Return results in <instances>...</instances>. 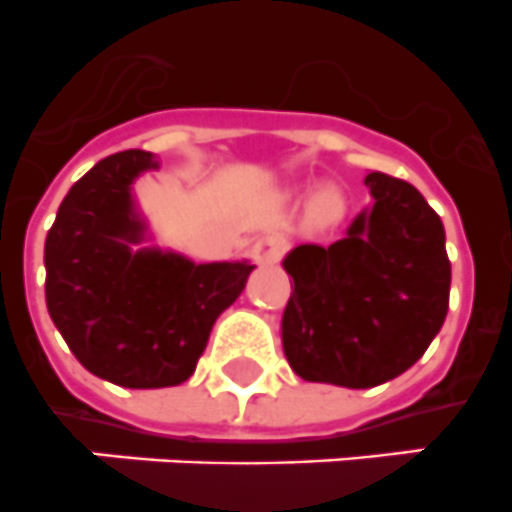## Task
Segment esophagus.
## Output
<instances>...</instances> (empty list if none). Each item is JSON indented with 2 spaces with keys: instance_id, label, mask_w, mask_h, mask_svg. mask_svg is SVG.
Masks as SVG:
<instances>
[{
  "instance_id": "esophagus-1",
  "label": "esophagus",
  "mask_w": 512,
  "mask_h": 512,
  "mask_svg": "<svg viewBox=\"0 0 512 512\" xmlns=\"http://www.w3.org/2000/svg\"><path fill=\"white\" fill-rule=\"evenodd\" d=\"M285 245H288V242H285L283 234L267 232L255 242V247H252V257H255V262H260V265H275V262L283 257Z\"/></svg>"
}]
</instances>
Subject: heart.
I'll list each match as a JSON object with an SVG mask.
<instances>
[{"label": "heart", "instance_id": "1", "mask_svg": "<svg viewBox=\"0 0 512 512\" xmlns=\"http://www.w3.org/2000/svg\"><path fill=\"white\" fill-rule=\"evenodd\" d=\"M344 214V199L336 188H321L311 201V216L319 224L339 222Z\"/></svg>", "mask_w": 512, "mask_h": 512}]
</instances>
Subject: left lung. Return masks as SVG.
Here are the masks:
<instances>
[{
    "instance_id": "1",
    "label": "left lung",
    "mask_w": 512,
    "mask_h": 512,
    "mask_svg": "<svg viewBox=\"0 0 512 512\" xmlns=\"http://www.w3.org/2000/svg\"><path fill=\"white\" fill-rule=\"evenodd\" d=\"M372 206L339 242L285 255L293 293L283 352L298 377L365 390L413 367L444 326L451 265L446 234L411 183L367 173Z\"/></svg>"
}]
</instances>
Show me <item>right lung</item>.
Listing matches in <instances>:
<instances>
[{"label": "right lung", "mask_w": 512, "mask_h": 512, "mask_svg": "<svg viewBox=\"0 0 512 512\" xmlns=\"http://www.w3.org/2000/svg\"><path fill=\"white\" fill-rule=\"evenodd\" d=\"M158 168L145 150L99 160L73 183L45 239L55 329L91 375L135 390L186 382L255 270L247 260L196 265L150 245L132 186Z\"/></svg>", "instance_id": "right-lung-1"}]
</instances>
